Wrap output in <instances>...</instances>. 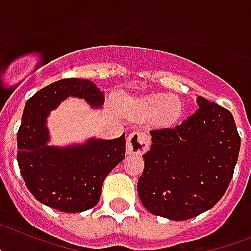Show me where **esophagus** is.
Segmentation results:
<instances>
[{
	"mask_svg": "<svg viewBox=\"0 0 251 251\" xmlns=\"http://www.w3.org/2000/svg\"><path fill=\"white\" fill-rule=\"evenodd\" d=\"M150 145V137L149 134L136 130L129 134L127 138V151L130 155H141L149 149Z\"/></svg>",
	"mask_w": 251,
	"mask_h": 251,
	"instance_id": "34e87169",
	"label": "esophagus"
}]
</instances>
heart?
Returning a JSON list of instances; mask_svg holds the SVG:
<instances>
[{"instance_id":"1","label":"heart","mask_w":251,"mask_h":251,"mask_svg":"<svg viewBox=\"0 0 251 251\" xmlns=\"http://www.w3.org/2000/svg\"><path fill=\"white\" fill-rule=\"evenodd\" d=\"M126 105L137 117L156 115L164 123L177 121L182 110L179 100L168 93H152L140 99H130L126 101Z\"/></svg>"}]
</instances>
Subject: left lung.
I'll return each mask as SVG.
<instances>
[{"label":"left lung","mask_w":251,"mask_h":251,"mask_svg":"<svg viewBox=\"0 0 251 251\" xmlns=\"http://www.w3.org/2000/svg\"><path fill=\"white\" fill-rule=\"evenodd\" d=\"M199 109L175 128L151 130L138 179L141 202L149 212L185 221L212 209L232 179L240 151L235 119L205 97Z\"/></svg>","instance_id":"left-lung-1"}]
</instances>
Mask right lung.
I'll use <instances>...</instances> for the list:
<instances>
[{"instance_id":"right-lung-1","label":"right lung","mask_w":251,"mask_h":251,"mask_svg":"<svg viewBox=\"0 0 251 251\" xmlns=\"http://www.w3.org/2000/svg\"><path fill=\"white\" fill-rule=\"evenodd\" d=\"M101 109L103 92L88 79H61L43 87L25 103L18 132V164L33 196L50 208L80 213L99 202L102 183L126 156V136L83 144L50 145L47 117L68 97Z\"/></svg>"}]
</instances>
